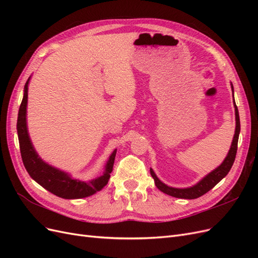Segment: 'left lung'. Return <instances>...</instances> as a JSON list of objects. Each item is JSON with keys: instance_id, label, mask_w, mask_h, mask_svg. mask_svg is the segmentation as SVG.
Masks as SVG:
<instances>
[{"instance_id": "left-lung-1", "label": "left lung", "mask_w": 258, "mask_h": 258, "mask_svg": "<svg viewBox=\"0 0 258 258\" xmlns=\"http://www.w3.org/2000/svg\"><path fill=\"white\" fill-rule=\"evenodd\" d=\"M231 89H232V96H233V86L231 84ZM233 105H235V112H236V130H235V136H233L232 143L230 146V150L226 156V158L222 162L220 167H217L212 172H210L207 176L201 179L199 183L194 185L188 188H174V187H170L162 183L160 179L155 174L153 169H151V174L155 181V185L159 190L165 192L169 196H172L175 198H182V199H196L201 197L202 195L208 192L210 189H212L213 187L224 178L226 175L228 174L230 171L233 161L236 159V154H237V148H238V139L240 134V118H239V112L238 107L235 102V98H233Z\"/></svg>"}]
</instances>
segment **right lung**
I'll use <instances>...</instances> for the list:
<instances>
[{
    "label": "right lung",
    "instance_id": "1",
    "mask_svg": "<svg viewBox=\"0 0 258 258\" xmlns=\"http://www.w3.org/2000/svg\"><path fill=\"white\" fill-rule=\"evenodd\" d=\"M29 80L25 85V92L18 112L17 132L19 139V146L22 162L27 169L28 173L36 183L43 186L51 194L64 199H80L91 196L101 190L107 184L113 171L116 150L108 158L103 174L93 178L89 182H84L81 179H74L68 173L57 168L49 166L38 157L34 147L31 142L28 127H27V104H28V86Z\"/></svg>",
    "mask_w": 258,
    "mask_h": 258
}]
</instances>
